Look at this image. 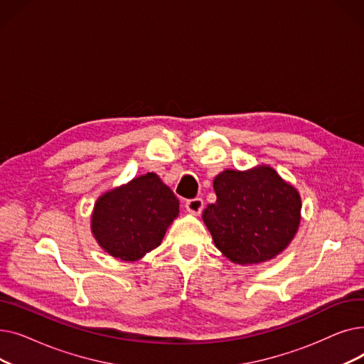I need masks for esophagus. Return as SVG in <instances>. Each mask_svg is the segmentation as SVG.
Wrapping results in <instances>:
<instances>
[{
	"label": "esophagus",
	"mask_w": 364,
	"mask_h": 364,
	"mask_svg": "<svg viewBox=\"0 0 364 364\" xmlns=\"http://www.w3.org/2000/svg\"><path fill=\"white\" fill-rule=\"evenodd\" d=\"M186 209L192 214H200L203 209V200L200 198H193L186 200Z\"/></svg>",
	"instance_id": "obj_1"
}]
</instances>
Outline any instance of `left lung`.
<instances>
[{
  "label": "left lung",
  "instance_id": "obj_1",
  "mask_svg": "<svg viewBox=\"0 0 364 364\" xmlns=\"http://www.w3.org/2000/svg\"><path fill=\"white\" fill-rule=\"evenodd\" d=\"M214 190L217 202L208 205L203 221L228 259L242 265L264 262L294 239L301 198L273 168L225 169L215 177Z\"/></svg>",
  "mask_w": 364,
  "mask_h": 364
}]
</instances>
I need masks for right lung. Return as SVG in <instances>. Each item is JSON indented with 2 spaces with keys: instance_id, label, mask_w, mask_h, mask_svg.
I'll use <instances>...</instances> for the list:
<instances>
[{
  "instance_id": "add662e5",
  "label": "right lung",
  "mask_w": 364,
  "mask_h": 364,
  "mask_svg": "<svg viewBox=\"0 0 364 364\" xmlns=\"http://www.w3.org/2000/svg\"><path fill=\"white\" fill-rule=\"evenodd\" d=\"M178 215V199L156 174L134 178L95 203L91 228L112 257L136 261L161 245Z\"/></svg>"
}]
</instances>
